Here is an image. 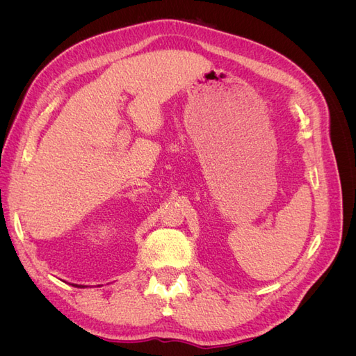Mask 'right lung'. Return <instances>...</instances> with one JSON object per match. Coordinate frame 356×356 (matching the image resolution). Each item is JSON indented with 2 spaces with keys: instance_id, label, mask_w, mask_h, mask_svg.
I'll list each match as a JSON object with an SVG mask.
<instances>
[{
  "instance_id": "add662e5",
  "label": "right lung",
  "mask_w": 356,
  "mask_h": 356,
  "mask_svg": "<svg viewBox=\"0 0 356 356\" xmlns=\"http://www.w3.org/2000/svg\"><path fill=\"white\" fill-rule=\"evenodd\" d=\"M72 286H77V288H84V285H75V284H72Z\"/></svg>"
}]
</instances>
